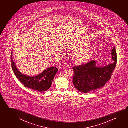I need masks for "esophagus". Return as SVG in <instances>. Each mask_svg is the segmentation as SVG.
Wrapping results in <instances>:
<instances>
[{
    "mask_svg": "<svg viewBox=\"0 0 128 128\" xmlns=\"http://www.w3.org/2000/svg\"><path fill=\"white\" fill-rule=\"evenodd\" d=\"M62 66H63L64 68H68V65L67 63L66 62H65L62 65Z\"/></svg>",
    "mask_w": 128,
    "mask_h": 128,
    "instance_id": "1",
    "label": "esophagus"
}]
</instances>
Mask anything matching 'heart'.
<instances>
[{
    "instance_id": "b5f03b06",
    "label": "heart",
    "mask_w": 128,
    "mask_h": 128,
    "mask_svg": "<svg viewBox=\"0 0 128 128\" xmlns=\"http://www.w3.org/2000/svg\"><path fill=\"white\" fill-rule=\"evenodd\" d=\"M89 42H81L72 46V50H75L73 54V60L77 64L86 63L91 59L96 51L94 46H88Z\"/></svg>"
}]
</instances>
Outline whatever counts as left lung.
<instances>
[{"label":"left lung","mask_w":128,"mask_h":128,"mask_svg":"<svg viewBox=\"0 0 128 128\" xmlns=\"http://www.w3.org/2000/svg\"><path fill=\"white\" fill-rule=\"evenodd\" d=\"M114 62L104 67L96 66L94 60L72 68L74 76L72 82L78 91L86 93L103 87L110 80L117 61V53L114 48L112 52Z\"/></svg>","instance_id":"8db88e82"}]
</instances>
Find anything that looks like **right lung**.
<instances>
[{"label":"right lung","instance_id":"right-lung-1","mask_svg":"<svg viewBox=\"0 0 128 128\" xmlns=\"http://www.w3.org/2000/svg\"><path fill=\"white\" fill-rule=\"evenodd\" d=\"M12 52L11 54V64L15 75L20 81L26 87L42 92L47 90L51 88L52 81L54 78L58 69L56 67L47 68L39 75L34 77L28 76L21 74L15 66L12 58Z\"/></svg>","mask_w":128,"mask_h":128}]
</instances>
